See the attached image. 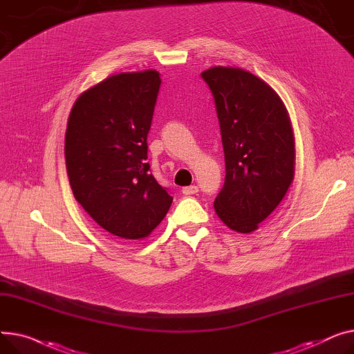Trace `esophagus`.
<instances>
[{"label":"esophagus","instance_id":"34e87169","mask_svg":"<svg viewBox=\"0 0 354 354\" xmlns=\"http://www.w3.org/2000/svg\"><path fill=\"white\" fill-rule=\"evenodd\" d=\"M183 194L184 196H192V194H196L198 193V187L197 185H189V187H183Z\"/></svg>","mask_w":354,"mask_h":354}]
</instances>
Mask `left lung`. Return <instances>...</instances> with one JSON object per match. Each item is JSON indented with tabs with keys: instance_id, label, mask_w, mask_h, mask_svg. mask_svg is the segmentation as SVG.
<instances>
[{
	"instance_id": "1",
	"label": "left lung",
	"mask_w": 354,
	"mask_h": 354,
	"mask_svg": "<svg viewBox=\"0 0 354 354\" xmlns=\"http://www.w3.org/2000/svg\"><path fill=\"white\" fill-rule=\"evenodd\" d=\"M216 104L225 178L214 209L234 232L252 233L274 212L295 177V140L280 97L241 68L201 73Z\"/></svg>"
}]
</instances>
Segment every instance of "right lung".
<instances>
[{"instance_id":"add662e5","label":"right lung","mask_w":354,"mask_h":354,"mask_svg":"<svg viewBox=\"0 0 354 354\" xmlns=\"http://www.w3.org/2000/svg\"><path fill=\"white\" fill-rule=\"evenodd\" d=\"M160 87L154 70L111 75L78 97L67 124L66 165L74 197L122 240L147 237L173 203L147 162Z\"/></svg>"}]
</instances>
